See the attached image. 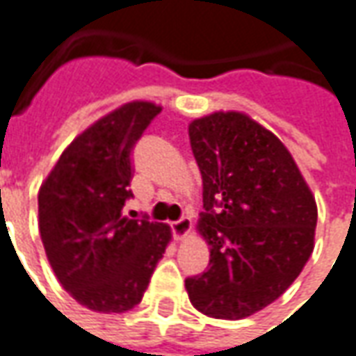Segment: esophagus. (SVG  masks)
Returning <instances> with one entry per match:
<instances>
[{
	"label": "esophagus",
	"mask_w": 356,
	"mask_h": 356,
	"mask_svg": "<svg viewBox=\"0 0 356 356\" xmlns=\"http://www.w3.org/2000/svg\"><path fill=\"white\" fill-rule=\"evenodd\" d=\"M191 228H193V222H191L188 216H183V218H179L177 222H171V232H173V238L175 239L187 238Z\"/></svg>",
	"instance_id": "esophagus-1"
}]
</instances>
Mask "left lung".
Wrapping results in <instances>:
<instances>
[{"label": "left lung", "mask_w": 356, "mask_h": 356, "mask_svg": "<svg viewBox=\"0 0 356 356\" xmlns=\"http://www.w3.org/2000/svg\"><path fill=\"white\" fill-rule=\"evenodd\" d=\"M188 138L202 175L198 232L210 261L185 289L204 316L241 320L279 298L310 259L316 198L284 144L243 113L197 118Z\"/></svg>", "instance_id": "1"}]
</instances>
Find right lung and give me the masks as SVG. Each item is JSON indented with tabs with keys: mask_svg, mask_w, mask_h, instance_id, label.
<instances>
[{
	"mask_svg": "<svg viewBox=\"0 0 356 356\" xmlns=\"http://www.w3.org/2000/svg\"><path fill=\"white\" fill-rule=\"evenodd\" d=\"M161 107L132 101L99 118L64 149L38 191V229L60 284L93 312L132 310L163 257L165 224L122 216L132 147Z\"/></svg>",
	"mask_w": 356,
	"mask_h": 356,
	"instance_id": "add662e5",
	"label": "right lung"
}]
</instances>
